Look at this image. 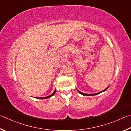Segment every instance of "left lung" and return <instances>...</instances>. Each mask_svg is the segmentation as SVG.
<instances>
[{
	"instance_id": "left-lung-1",
	"label": "left lung",
	"mask_w": 131,
	"mask_h": 131,
	"mask_svg": "<svg viewBox=\"0 0 131 131\" xmlns=\"http://www.w3.org/2000/svg\"><path fill=\"white\" fill-rule=\"evenodd\" d=\"M109 87V86L107 87V88H106L105 89V90H104L103 91H101V92H100V93H95V94H86V93H82V92H81V91H79L78 90H77V91H78V92L81 94H82V95H85V96H91V95H97V94H100V93H102V92H104V91H106L107 89H108V88Z\"/></svg>"
}]
</instances>
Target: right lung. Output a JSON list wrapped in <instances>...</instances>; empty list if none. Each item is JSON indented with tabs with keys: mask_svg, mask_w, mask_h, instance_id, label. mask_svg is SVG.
Wrapping results in <instances>:
<instances>
[{
	"mask_svg": "<svg viewBox=\"0 0 131 131\" xmlns=\"http://www.w3.org/2000/svg\"><path fill=\"white\" fill-rule=\"evenodd\" d=\"M56 90H55L54 91V92L51 95H49V96H48V97H43V98H40V99H46V98H50V97H51L54 94H55V93H56Z\"/></svg>",
	"mask_w": 131,
	"mask_h": 131,
	"instance_id": "add662e5",
	"label": "right lung"
}]
</instances>
